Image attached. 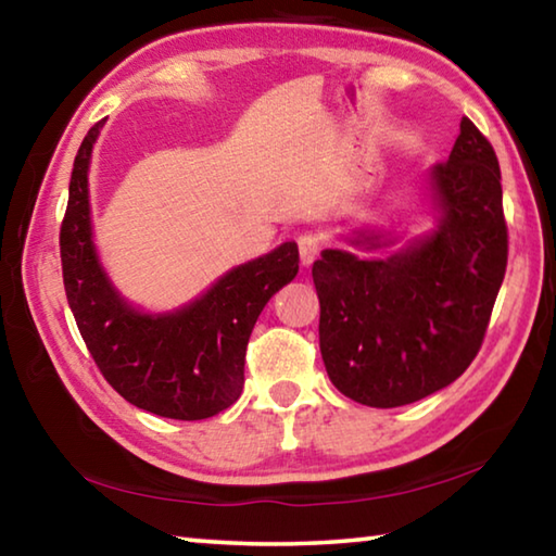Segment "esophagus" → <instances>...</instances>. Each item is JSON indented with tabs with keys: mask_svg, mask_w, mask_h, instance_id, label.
<instances>
[{
	"mask_svg": "<svg viewBox=\"0 0 556 556\" xmlns=\"http://www.w3.org/2000/svg\"><path fill=\"white\" fill-rule=\"evenodd\" d=\"M299 257H301V265H312V262L318 257V252H321V238H318L316 232H304L299 235Z\"/></svg>",
	"mask_w": 556,
	"mask_h": 556,
	"instance_id": "esophagus-1",
	"label": "esophagus"
}]
</instances>
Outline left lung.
<instances>
[{
	"label": "left lung",
	"instance_id": "obj_1",
	"mask_svg": "<svg viewBox=\"0 0 556 556\" xmlns=\"http://www.w3.org/2000/svg\"><path fill=\"white\" fill-rule=\"evenodd\" d=\"M429 178L441 211L429 238L388 260L324 250L312 267L328 378L368 407H402L460 378L481 351L505 279L501 166L468 117ZM353 242L380 248L375 235Z\"/></svg>",
	"mask_w": 556,
	"mask_h": 556
}]
</instances>
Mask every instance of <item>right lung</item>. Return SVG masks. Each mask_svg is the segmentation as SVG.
<instances>
[{
  "label": "right lung",
  "mask_w": 556,
  "mask_h": 556,
  "mask_svg": "<svg viewBox=\"0 0 556 556\" xmlns=\"http://www.w3.org/2000/svg\"><path fill=\"white\" fill-rule=\"evenodd\" d=\"M102 119L75 154L61 223L63 287L92 361L122 397L159 417L208 419L240 397L244 351L267 301L299 271L296 242L235 267L176 314H139L110 287L92 248L88 164Z\"/></svg>",
  "instance_id": "add662e5"
}]
</instances>
